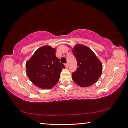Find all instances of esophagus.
Returning a JSON list of instances; mask_svg holds the SVG:
<instances>
[{
    "label": "esophagus",
    "instance_id": "1",
    "mask_svg": "<svg viewBox=\"0 0 128 128\" xmlns=\"http://www.w3.org/2000/svg\"><path fill=\"white\" fill-rule=\"evenodd\" d=\"M64 66H65V67H66V68H68V64H64Z\"/></svg>",
    "mask_w": 128,
    "mask_h": 128
}]
</instances>
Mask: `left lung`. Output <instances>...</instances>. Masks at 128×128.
Returning a JSON list of instances; mask_svg holds the SVG:
<instances>
[{
  "label": "left lung",
  "mask_w": 128,
  "mask_h": 128,
  "mask_svg": "<svg viewBox=\"0 0 128 128\" xmlns=\"http://www.w3.org/2000/svg\"><path fill=\"white\" fill-rule=\"evenodd\" d=\"M77 62V70L72 72L74 82L80 87H88L97 82L102 75V64L86 46L77 44L72 49Z\"/></svg>",
  "instance_id": "left-lung-1"
}]
</instances>
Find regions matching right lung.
<instances>
[{
	"instance_id": "obj_1",
	"label": "right lung",
	"mask_w": 128,
	"mask_h": 128,
	"mask_svg": "<svg viewBox=\"0 0 128 128\" xmlns=\"http://www.w3.org/2000/svg\"><path fill=\"white\" fill-rule=\"evenodd\" d=\"M56 50L48 45L42 46L26 62V75L38 88L50 89L55 86L65 68L56 56Z\"/></svg>"
}]
</instances>
